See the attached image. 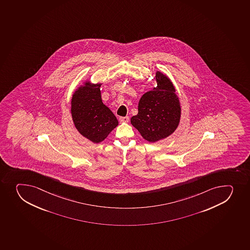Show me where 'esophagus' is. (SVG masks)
Returning <instances> with one entry per match:
<instances>
[{"instance_id": "1", "label": "esophagus", "mask_w": 250, "mask_h": 250, "mask_svg": "<svg viewBox=\"0 0 250 250\" xmlns=\"http://www.w3.org/2000/svg\"><path fill=\"white\" fill-rule=\"evenodd\" d=\"M129 116H124V117H120V121H121V122H125V123L129 122Z\"/></svg>"}]
</instances>
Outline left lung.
I'll list each match as a JSON object with an SVG mask.
<instances>
[{
    "instance_id": "obj_1",
    "label": "left lung",
    "mask_w": 250,
    "mask_h": 250,
    "mask_svg": "<svg viewBox=\"0 0 250 250\" xmlns=\"http://www.w3.org/2000/svg\"><path fill=\"white\" fill-rule=\"evenodd\" d=\"M157 86L146 92L139 100L138 114L132 116V125L149 143L166 139L180 123V100L168 76L157 71Z\"/></svg>"
}]
</instances>
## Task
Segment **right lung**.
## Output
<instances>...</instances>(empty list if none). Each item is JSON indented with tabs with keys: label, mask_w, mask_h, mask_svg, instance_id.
<instances>
[{
	"label": "right lung",
	"mask_w": 250,
	"mask_h": 250,
	"mask_svg": "<svg viewBox=\"0 0 250 250\" xmlns=\"http://www.w3.org/2000/svg\"><path fill=\"white\" fill-rule=\"evenodd\" d=\"M103 83L82 82L72 94L71 115L76 129L94 144H99L118 125V120L102 101Z\"/></svg>",
	"instance_id": "1"
}]
</instances>
